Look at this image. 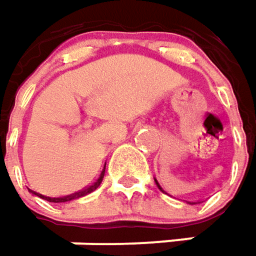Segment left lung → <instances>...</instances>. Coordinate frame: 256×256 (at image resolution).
<instances>
[{
  "instance_id": "obj_1",
  "label": "left lung",
  "mask_w": 256,
  "mask_h": 256,
  "mask_svg": "<svg viewBox=\"0 0 256 256\" xmlns=\"http://www.w3.org/2000/svg\"><path fill=\"white\" fill-rule=\"evenodd\" d=\"M154 181H156V184H157V187L162 190L163 192H166V191H164V190H163V187L160 186V182L157 181V178H154ZM166 194H167V192H166ZM184 201H186L187 204H190V206H194V204H200V202H202V201H200V200H198V201H188V200H184Z\"/></svg>"
}]
</instances>
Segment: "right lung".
Here are the masks:
<instances>
[{"label": "right lung", "mask_w": 256, "mask_h": 256, "mask_svg": "<svg viewBox=\"0 0 256 256\" xmlns=\"http://www.w3.org/2000/svg\"><path fill=\"white\" fill-rule=\"evenodd\" d=\"M104 170H106V163L104 166L100 168V172L99 174L96 176V178L90 182V184H88L84 188H82L80 191H76L74 194H68V196H62V197H49V196H45V194H40L38 191H35V190L32 188H28V191L34 194V196H36V197H40L42 200H46L49 202H69V201H74V200H78V198H82L84 196H88V194H90L93 192L94 190L98 188L99 186H100L102 180H103V177H104Z\"/></svg>", "instance_id": "1"}]
</instances>
